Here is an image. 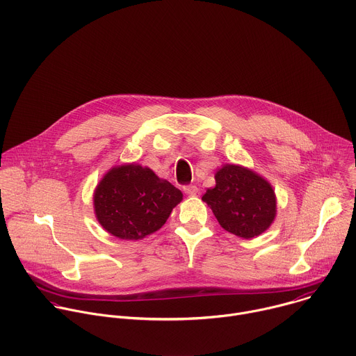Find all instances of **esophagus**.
Instances as JSON below:
<instances>
[{"label": "esophagus", "instance_id": "esophagus-1", "mask_svg": "<svg viewBox=\"0 0 356 356\" xmlns=\"http://www.w3.org/2000/svg\"><path fill=\"white\" fill-rule=\"evenodd\" d=\"M183 191L188 195H195L198 193V187L195 184H188V186L183 187Z\"/></svg>", "mask_w": 356, "mask_h": 356}]
</instances>
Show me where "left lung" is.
Returning a JSON list of instances; mask_svg holds the SVG:
<instances>
[{
    "instance_id": "1",
    "label": "left lung",
    "mask_w": 356,
    "mask_h": 356,
    "mask_svg": "<svg viewBox=\"0 0 356 356\" xmlns=\"http://www.w3.org/2000/svg\"><path fill=\"white\" fill-rule=\"evenodd\" d=\"M216 186L207 190V202L219 225L243 239L261 234L275 218L277 201L273 187L254 172L225 165L215 175Z\"/></svg>"
}]
</instances>
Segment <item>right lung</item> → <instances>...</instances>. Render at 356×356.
Masks as SVG:
<instances>
[{
    "instance_id": "add662e5",
    "label": "right lung",
    "mask_w": 356,
    "mask_h": 356,
    "mask_svg": "<svg viewBox=\"0 0 356 356\" xmlns=\"http://www.w3.org/2000/svg\"><path fill=\"white\" fill-rule=\"evenodd\" d=\"M183 194L151 169L113 168L99 183L93 202L99 223L118 239L138 241L161 229Z\"/></svg>"
}]
</instances>
